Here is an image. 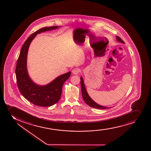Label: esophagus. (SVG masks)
<instances>
[{"label":"esophagus","instance_id":"34e87169","mask_svg":"<svg viewBox=\"0 0 151 151\" xmlns=\"http://www.w3.org/2000/svg\"><path fill=\"white\" fill-rule=\"evenodd\" d=\"M80 72V69L79 68H74V69H73V71H72V73H73V75H78Z\"/></svg>","mask_w":151,"mask_h":151}]
</instances>
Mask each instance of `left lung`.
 <instances>
[{"instance_id": "obj_1", "label": "left lung", "mask_w": 151, "mask_h": 151, "mask_svg": "<svg viewBox=\"0 0 151 151\" xmlns=\"http://www.w3.org/2000/svg\"><path fill=\"white\" fill-rule=\"evenodd\" d=\"M116 40H117L118 42H119L122 43H124V42L122 40V39L118 36H116ZM81 90H82V96L83 98V100L85 101L86 103L88 105V106H91L93 108H97V109H106L109 107H105V106H101L99 104H97V103H96L93 99L90 97V96L88 95V93L86 90V88H85V84L83 82V77H81ZM110 108L111 107H109Z\"/></svg>"}]
</instances>
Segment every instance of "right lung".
<instances>
[{
  "mask_svg": "<svg viewBox=\"0 0 151 151\" xmlns=\"http://www.w3.org/2000/svg\"><path fill=\"white\" fill-rule=\"evenodd\" d=\"M58 28V26L44 27L33 33L23 44L17 59L16 75L19 92L27 100L40 107H49L58 102L61 96L63 85L70 76L71 72L59 76L45 86L37 85L28 74L27 67L28 50L31 42L37 34Z\"/></svg>",
  "mask_w": 151,
  "mask_h": 151,
  "instance_id": "add662e5",
  "label": "right lung"
}]
</instances>
